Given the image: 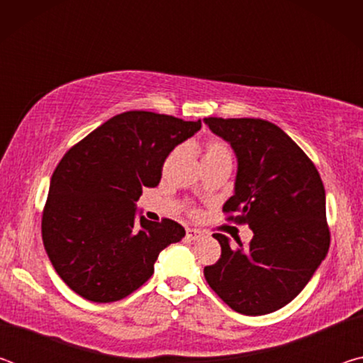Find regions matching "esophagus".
Segmentation results:
<instances>
[{
	"label": "esophagus",
	"mask_w": 363,
	"mask_h": 363,
	"mask_svg": "<svg viewBox=\"0 0 363 363\" xmlns=\"http://www.w3.org/2000/svg\"><path fill=\"white\" fill-rule=\"evenodd\" d=\"M186 237L189 238V240H199V238L201 237V232L199 229H187Z\"/></svg>",
	"instance_id": "esophagus-1"
}]
</instances>
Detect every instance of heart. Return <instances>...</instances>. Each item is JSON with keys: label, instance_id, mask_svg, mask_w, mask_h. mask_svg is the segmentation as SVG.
Masks as SVG:
<instances>
[{"label": "heart", "instance_id": "b5f03b06", "mask_svg": "<svg viewBox=\"0 0 363 363\" xmlns=\"http://www.w3.org/2000/svg\"><path fill=\"white\" fill-rule=\"evenodd\" d=\"M230 157L229 149H227V145L224 143H220V140H210L205 149V155L203 160H213V158H227Z\"/></svg>", "mask_w": 363, "mask_h": 363}]
</instances>
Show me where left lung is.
<instances>
[{"mask_svg":"<svg viewBox=\"0 0 363 363\" xmlns=\"http://www.w3.org/2000/svg\"><path fill=\"white\" fill-rule=\"evenodd\" d=\"M208 128L237 157L233 195L225 213L253 230L247 248H232L223 233L216 264L205 267L214 293L245 315H264L298 296L325 259L330 230L325 189L317 168L274 123L261 118H210Z\"/></svg>","mask_w":363,"mask_h":363,"instance_id":"left-lung-1","label":"left lung"}]
</instances>
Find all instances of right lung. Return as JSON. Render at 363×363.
Returning a JSON list of instances; mask_svg holds the SVG:
<instances>
[{"label": "right lung", "instance_id": "right-lung-1", "mask_svg": "<svg viewBox=\"0 0 363 363\" xmlns=\"http://www.w3.org/2000/svg\"><path fill=\"white\" fill-rule=\"evenodd\" d=\"M201 128L171 115L131 110L107 120L65 153L52 173L43 243L73 291L112 303L143 286L160 251L186 235L181 224L140 216L144 187H157L167 157Z\"/></svg>", "mask_w": 363, "mask_h": 363}]
</instances>
